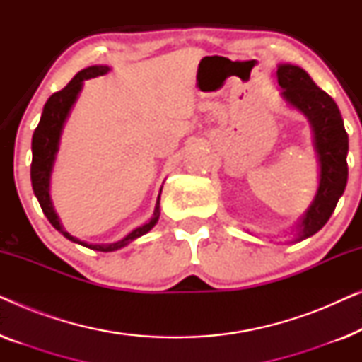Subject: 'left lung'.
<instances>
[{
    "label": "left lung",
    "mask_w": 362,
    "mask_h": 362,
    "mask_svg": "<svg viewBox=\"0 0 362 362\" xmlns=\"http://www.w3.org/2000/svg\"><path fill=\"white\" fill-rule=\"evenodd\" d=\"M276 78L284 88L281 97L310 120L320 161L318 191L298 224L296 240H303L328 222L343 196L348 182V133L336 102L311 81L306 71L291 64H280Z\"/></svg>",
    "instance_id": "left-lung-1"
}]
</instances>
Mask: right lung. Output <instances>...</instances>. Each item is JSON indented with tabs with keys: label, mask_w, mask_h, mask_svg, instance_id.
Segmentation results:
<instances>
[{
	"label": "right lung",
	"mask_w": 362,
	"mask_h": 362,
	"mask_svg": "<svg viewBox=\"0 0 362 362\" xmlns=\"http://www.w3.org/2000/svg\"><path fill=\"white\" fill-rule=\"evenodd\" d=\"M108 71H110L108 66H90L83 69L81 72H77L76 77H74L62 90L52 93V95L47 98L46 105H44L41 120H39V125L36 127L33 135L31 182L33 191L37 197L39 204H41L42 212L46 214L49 222H51L66 239L98 252H113L122 249V247L128 245L130 242L138 239V237L150 232L153 227H155L158 219H160V196H158L155 212H153L150 222H146V224H143L141 227H136L135 230H132L130 234L123 237L122 240L113 242V244H87V242L76 239V237H72L67 230L62 229L61 221H59L56 211H54L52 207L51 196H49V182H51V173L54 160H56V153L59 150V140H61L64 123H66L69 113H71V108L74 103H76L78 93L82 90L83 81L97 76H103V74H107Z\"/></svg>",
	"instance_id": "1"
}]
</instances>
